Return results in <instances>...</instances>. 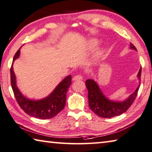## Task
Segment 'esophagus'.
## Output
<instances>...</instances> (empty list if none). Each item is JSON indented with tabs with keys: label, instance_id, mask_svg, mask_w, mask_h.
I'll return each instance as SVG.
<instances>
[{
	"label": "esophagus",
	"instance_id": "obj_1",
	"mask_svg": "<svg viewBox=\"0 0 152 152\" xmlns=\"http://www.w3.org/2000/svg\"><path fill=\"white\" fill-rule=\"evenodd\" d=\"M83 80V76L81 75H76L73 77V80Z\"/></svg>",
	"mask_w": 152,
	"mask_h": 152
}]
</instances>
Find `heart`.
<instances>
[{
	"label": "heart",
	"instance_id": "obj_1",
	"mask_svg": "<svg viewBox=\"0 0 152 152\" xmlns=\"http://www.w3.org/2000/svg\"><path fill=\"white\" fill-rule=\"evenodd\" d=\"M97 44V41L96 40H92L90 42V44H89V45H90V47L93 48L95 47V46Z\"/></svg>",
	"mask_w": 152,
	"mask_h": 152
}]
</instances>
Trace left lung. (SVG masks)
I'll return each mask as SVG.
<instances>
[{"instance_id": "1", "label": "left lung", "mask_w": 152, "mask_h": 152, "mask_svg": "<svg viewBox=\"0 0 152 152\" xmlns=\"http://www.w3.org/2000/svg\"><path fill=\"white\" fill-rule=\"evenodd\" d=\"M130 48L137 50L136 47L131 43ZM141 67L137 74L139 80L141 81ZM86 86L88 89V105L90 109L98 116L110 118L121 115L128 110L135 100L140 85L138 86L135 91L124 102H113L106 98L100 90L97 84L93 80L88 79L86 80Z\"/></svg>"}]
</instances>
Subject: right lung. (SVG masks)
I'll return each instance as SVG.
<instances>
[{
	"mask_svg": "<svg viewBox=\"0 0 152 152\" xmlns=\"http://www.w3.org/2000/svg\"><path fill=\"white\" fill-rule=\"evenodd\" d=\"M20 54L19 49L14 55L11 72V84L14 95L19 105L26 114L38 119H50L55 117L64 109L66 102V94L72 84L71 75L67 76L60 83L47 97L41 100H31L22 95L16 86L15 76L13 69V61Z\"/></svg>",
	"mask_w": 152,
	"mask_h": 152,
	"instance_id": "right-lung-1",
	"label": "right lung"
}]
</instances>
